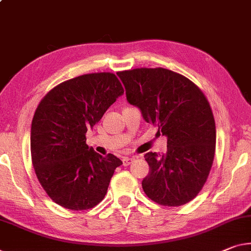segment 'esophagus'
Returning a JSON list of instances; mask_svg holds the SVG:
<instances>
[{"label":"esophagus","mask_w":251,"mask_h":251,"mask_svg":"<svg viewBox=\"0 0 251 251\" xmlns=\"http://www.w3.org/2000/svg\"><path fill=\"white\" fill-rule=\"evenodd\" d=\"M134 161H135L134 157H127V156H125V157H123V165L128 166L130 163H133Z\"/></svg>","instance_id":"34e87169"}]
</instances>
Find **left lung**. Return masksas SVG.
Here are the masks:
<instances>
[{"label":"left lung","instance_id":"obj_1","mask_svg":"<svg viewBox=\"0 0 251 251\" xmlns=\"http://www.w3.org/2000/svg\"><path fill=\"white\" fill-rule=\"evenodd\" d=\"M130 105L168 138V152L144 155L150 172L142 186L165 206L188 203L203 188L216 151V123L208 100L184 75L164 68L117 73Z\"/></svg>","mask_w":251,"mask_h":251}]
</instances>
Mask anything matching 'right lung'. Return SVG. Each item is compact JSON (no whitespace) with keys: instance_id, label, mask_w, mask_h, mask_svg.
I'll return each instance as SVG.
<instances>
[{"instance_id":"add662e5","label":"right lung","mask_w":251,"mask_h":251,"mask_svg":"<svg viewBox=\"0 0 251 251\" xmlns=\"http://www.w3.org/2000/svg\"><path fill=\"white\" fill-rule=\"evenodd\" d=\"M123 94L114 74H88L60 83L40 101L31 125V157L40 184L57 204L78 211L105 198L123 162L95 152L86 133Z\"/></svg>"}]
</instances>
